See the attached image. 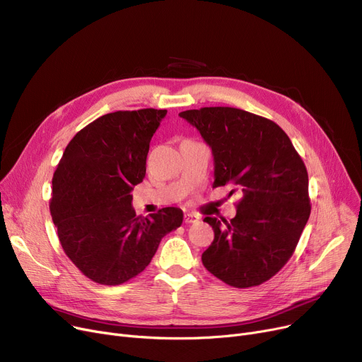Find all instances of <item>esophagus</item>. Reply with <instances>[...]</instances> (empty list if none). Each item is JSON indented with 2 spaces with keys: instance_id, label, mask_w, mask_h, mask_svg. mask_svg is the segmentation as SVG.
Masks as SVG:
<instances>
[{
  "instance_id": "34e87169",
  "label": "esophagus",
  "mask_w": 362,
  "mask_h": 362,
  "mask_svg": "<svg viewBox=\"0 0 362 362\" xmlns=\"http://www.w3.org/2000/svg\"><path fill=\"white\" fill-rule=\"evenodd\" d=\"M183 221H185V224H194V223L199 221V217L195 214H185Z\"/></svg>"
}]
</instances>
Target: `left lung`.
<instances>
[{
  "mask_svg": "<svg viewBox=\"0 0 362 362\" xmlns=\"http://www.w3.org/2000/svg\"><path fill=\"white\" fill-rule=\"evenodd\" d=\"M179 116L213 151V187L242 194L230 221L204 218L214 230L204 267L229 286H258L289 261L310 218L307 167L283 129L257 114L204 107Z\"/></svg>",
  "mask_w": 362,
  "mask_h": 362,
  "instance_id": "8db88e82",
  "label": "left lung"
}]
</instances>
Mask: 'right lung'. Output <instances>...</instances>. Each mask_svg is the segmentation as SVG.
<instances>
[{
  "label": "right lung",
  "instance_id": "obj_1",
  "mask_svg": "<svg viewBox=\"0 0 362 362\" xmlns=\"http://www.w3.org/2000/svg\"><path fill=\"white\" fill-rule=\"evenodd\" d=\"M167 110L116 111L93 120L66 146L52 177L49 211L66 255L88 279L116 286L142 273L161 239L180 227V208L148 217L132 206L146 173L152 135Z\"/></svg>",
  "mask_w": 362,
  "mask_h": 362
}]
</instances>
